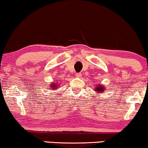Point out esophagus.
Segmentation results:
<instances>
[{
  "instance_id": "1",
  "label": "esophagus",
  "mask_w": 148,
  "mask_h": 148,
  "mask_svg": "<svg viewBox=\"0 0 148 148\" xmlns=\"http://www.w3.org/2000/svg\"><path fill=\"white\" fill-rule=\"evenodd\" d=\"M76 77H78V78L81 77V73H76Z\"/></svg>"
}]
</instances>
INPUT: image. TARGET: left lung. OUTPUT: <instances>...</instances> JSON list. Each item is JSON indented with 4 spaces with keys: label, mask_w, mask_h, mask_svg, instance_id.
<instances>
[{
    "label": "left lung",
    "mask_w": 148,
    "mask_h": 148,
    "mask_svg": "<svg viewBox=\"0 0 148 148\" xmlns=\"http://www.w3.org/2000/svg\"><path fill=\"white\" fill-rule=\"evenodd\" d=\"M105 88H106V87L105 86H103V85H98V86H95V92L97 93H99L100 92H103V91L105 90Z\"/></svg>",
    "instance_id": "obj_1"
}]
</instances>
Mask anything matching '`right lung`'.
Here are the masks:
<instances>
[{"label": "right lung", "instance_id": "right-lung-1", "mask_svg": "<svg viewBox=\"0 0 148 148\" xmlns=\"http://www.w3.org/2000/svg\"><path fill=\"white\" fill-rule=\"evenodd\" d=\"M50 85H51L50 87L53 90L58 89V86L57 84H55V83H51V84H50Z\"/></svg>", "mask_w": 148, "mask_h": 148}]
</instances>
